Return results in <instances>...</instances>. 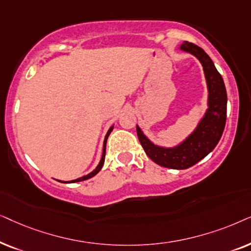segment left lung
Here are the masks:
<instances>
[{
  "label": "left lung",
  "instance_id": "8db88e82",
  "mask_svg": "<svg viewBox=\"0 0 251 251\" xmlns=\"http://www.w3.org/2000/svg\"><path fill=\"white\" fill-rule=\"evenodd\" d=\"M180 49L198 57L204 70L209 91V108L204 117L195 131L176 148L155 146L136 126L139 141L149 158L160 166L175 170H185L195 165L215 149L225 128L227 112L225 83L208 53L199 46L188 41L183 42Z\"/></svg>",
  "mask_w": 251,
  "mask_h": 251
}]
</instances>
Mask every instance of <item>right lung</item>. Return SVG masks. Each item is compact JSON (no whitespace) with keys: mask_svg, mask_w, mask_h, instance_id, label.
I'll return each instance as SVG.
<instances>
[{"mask_svg":"<svg viewBox=\"0 0 251 251\" xmlns=\"http://www.w3.org/2000/svg\"><path fill=\"white\" fill-rule=\"evenodd\" d=\"M112 128H113V126H112V127H110V129H109L108 133H106V135H105V139H104V145H103V153H102V158H101V160H100V163H99L98 168H96V169H95L94 171H93V172L89 173V175H87V176H81V178H79V179H75V180H72V181H68V182H78V181H83V180H87V179L92 178V176H94L95 175H98V173L100 172V170L102 169L103 164H104V159H105V145H106V140H108V136L110 135V133H111Z\"/></svg>","mask_w":251,"mask_h":251,"instance_id":"add662e5","label":"right lung"}]
</instances>
